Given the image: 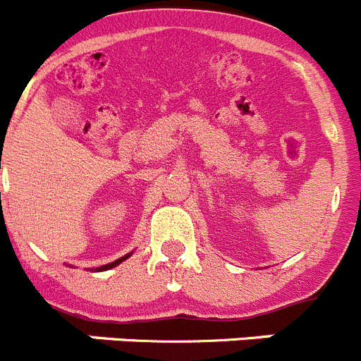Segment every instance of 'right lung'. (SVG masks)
<instances>
[{
	"label": "right lung",
	"mask_w": 361,
	"mask_h": 361,
	"mask_svg": "<svg viewBox=\"0 0 361 361\" xmlns=\"http://www.w3.org/2000/svg\"><path fill=\"white\" fill-rule=\"evenodd\" d=\"M131 255V252H130ZM130 255H126V257H123V258H119V260H116V262H112V264H106V265H101V267H97V269H94V271L96 272H99V271H109V269H114L116 267V265H119L121 262H124L126 260V258H130Z\"/></svg>",
	"instance_id": "add662e5"
}]
</instances>
